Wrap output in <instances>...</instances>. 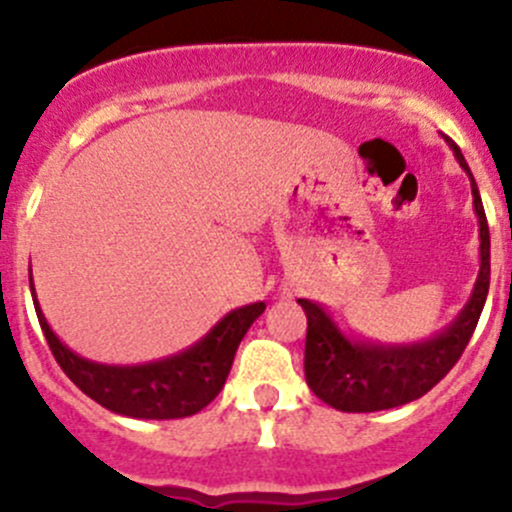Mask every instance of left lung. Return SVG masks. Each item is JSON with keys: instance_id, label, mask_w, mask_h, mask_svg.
Wrapping results in <instances>:
<instances>
[{"instance_id": "obj_1", "label": "left lung", "mask_w": 512, "mask_h": 512, "mask_svg": "<svg viewBox=\"0 0 512 512\" xmlns=\"http://www.w3.org/2000/svg\"><path fill=\"white\" fill-rule=\"evenodd\" d=\"M458 165L471 180L473 210L478 218V277L466 307L443 332L421 342L384 344L344 332L319 302L297 299L307 314L304 376L317 399L347 414H371L404 406L431 391L461 359L471 342L490 287V232L483 200L461 148L446 138Z\"/></svg>"}]
</instances>
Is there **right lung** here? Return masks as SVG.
Wrapping results in <instances>:
<instances>
[{"label": "right lung", "mask_w": 512, "mask_h": 512, "mask_svg": "<svg viewBox=\"0 0 512 512\" xmlns=\"http://www.w3.org/2000/svg\"><path fill=\"white\" fill-rule=\"evenodd\" d=\"M29 287H32L41 332L64 374L103 409L118 416L148 418V421L185 418L203 411L225 386L232 359L247 329L265 312V302L232 309L205 337L165 359L146 361V364H101L76 354L56 337L36 299L32 267H29Z\"/></svg>", "instance_id": "obj_1"}]
</instances>
